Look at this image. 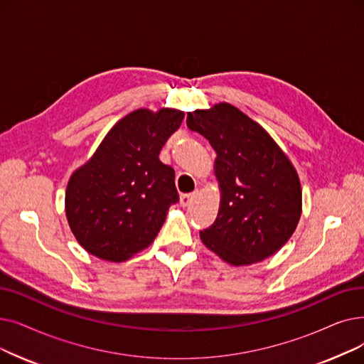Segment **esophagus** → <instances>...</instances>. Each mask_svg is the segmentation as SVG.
I'll use <instances>...</instances> for the list:
<instances>
[{
  "label": "esophagus",
  "mask_w": 364,
  "mask_h": 364,
  "mask_svg": "<svg viewBox=\"0 0 364 364\" xmlns=\"http://www.w3.org/2000/svg\"><path fill=\"white\" fill-rule=\"evenodd\" d=\"M196 196H198V191H195V192H192V193H183V195L180 196V205H181V207H187V205L192 203V200H193Z\"/></svg>",
  "instance_id": "34e87169"
}]
</instances>
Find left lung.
I'll use <instances>...</instances> for the list:
<instances>
[{
    "label": "left lung",
    "mask_w": 364,
    "mask_h": 364,
    "mask_svg": "<svg viewBox=\"0 0 364 364\" xmlns=\"http://www.w3.org/2000/svg\"><path fill=\"white\" fill-rule=\"evenodd\" d=\"M187 126L215 150L221 200L200 240L233 266L257 263L293 235L302 213L297 172L259 123L230 104L187 113Z\"/></svg>",
    "instance_id": "left-lung-1"
}]
</instances>
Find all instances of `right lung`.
<instances>
[{"mask_svg": "<svg viewBox=\"0 0 364 364\" xmlns=\"http://www.w3.org/2000/svg\"><path fill=\"white\" fill-rule=\"evenodd\" d=\"M183 117L172 108L135 109L73 173L65 193L67 218L90 255L123 262L153 242L168 208L180 199L176 172L159 161V153Z\"/></svg>", "mask_w": 364, "mask_h": 364, "instance_id": "1", "label": "right lung"}]
</instances>
